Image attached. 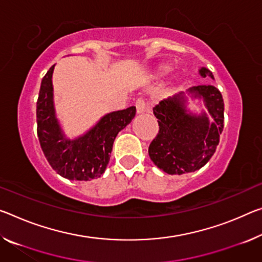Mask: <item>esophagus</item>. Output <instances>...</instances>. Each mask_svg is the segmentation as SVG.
I'll use <instances>...</instances> for the list:
<instances>
[{
    "label": "esophagus",
    "mask_w": 262,
    "mask_h": 262,
    "mask_svg": "<svg viewBox=\"0 0 262 262\" xmlns=\"http://www.w3.org/2000/svg\"><path fill=\"white\" fill-rule=\"evenodd\" d=\"M135 107H136V112L138 113H144V112H149L150 111V106L147 105L146 101H144L143 98H139L135 102Z\"/></svg>",
    "instance_id": "34e87169"
}]
</instances>
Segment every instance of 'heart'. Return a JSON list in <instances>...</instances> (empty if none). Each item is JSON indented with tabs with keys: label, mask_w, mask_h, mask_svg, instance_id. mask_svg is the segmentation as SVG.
<instances>
[{
	"label": "heart",
	"mask_w": 262,
	"mask_h": 262,
	"mask_svg": "<svg viewBox=\"0 0 262 262\" xmlns=\"http://www.w3.org/2000/svg\"><path fill=\"white\" fill-rule=\"evenodd\" d=\"M168 66H161V68L159 69V72H157V73H159L160 74V76H161V74H164L165 72H168Z\"/></svg>",
	"instance_id": "obj_1"
}]
</instances>
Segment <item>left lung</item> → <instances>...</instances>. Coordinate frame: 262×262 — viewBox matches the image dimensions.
<instances>
[{
    "label": "left lung",
    "instance_id": "1",
    "mask_svg": "<svg viewBox=\"0 0 262 262\" xmlns=\"http://www.w3.org/2000/svg\"><path fill=\"white\" fill-rule=\"evenodd\" d=\"M199 73L213 79L205 68ZM188 93L203 99L207 113L197 115L186 110L184 92L164 99L152 108L160 130L148 152L155 165L169 175H183L204 167L217 149L224 128V100L217 87L193 86Z\"/></svg>",
    "mask_w": 262,
    "mask_h": 262
}]
</instances>
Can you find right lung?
I'll list each match as a JSON object with an SVG mask.
<instances>
[{
  "label": "right lung",
  "mask_w": 262,
  "mask_h": 262,
  "mask_svg": "<svg viewBox=\"0 0 262 262\" xmlns=\"http://www.w3.org/2000/svg\"><path fill=\"white\" fill-rule=\"evenodd\" d=\"M55 65L41 79L37 100V135L52 169L71 181H91L105 172L118 133L136 114L134 106L112 112L99 120L82 136L70 140L58 123L53 106L52 73Z\"/></svg>",
  "instance_id": "obj_1"
}]
</instances>
